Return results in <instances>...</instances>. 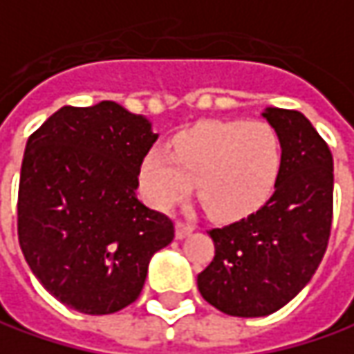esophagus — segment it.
<instances>
[{"label": "esophagus", "mask_w": 354, "mask_h": 354, "mask_svg": "<svg viewBox=\"0 0 354 354\" xmlns=\"http://www.w3.org/2000/svg\"><path fill=\"white\" fill-rule=\"evenodd\" d=\"M192 232H194V225H190V223H186V222H176V238L178 239L188 238Z\"/></svg>", "instance_id": "34e87169"}]
</instances>
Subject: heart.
Wrapping results in <instances>:
<instances>
[{"mask_svg": "<svg viewBox=\"0 0 354 354\" xmlns=\"http://www.w3.org/2000/svg\"><path fill=\"white\" fill-rule=\"evenodd\" d=\"M283 162V142L266 120H207L178 134L170 154L150 150L140 166V190L156 207L186 198L196 182L214 218L234 220L263 206Z\"/></svg>", "mask_w": 354, "mask_h": 354, "instance_id": "obj_1", "label": "heart"}]
</instances>
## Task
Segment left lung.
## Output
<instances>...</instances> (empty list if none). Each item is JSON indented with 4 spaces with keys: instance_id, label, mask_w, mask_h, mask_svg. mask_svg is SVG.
Returning <instances> with one entry per match:
<instances>
[{
    "instance_id": "obj_1",
    "label": "left lung",
    "mask_w": 354,
    "mask_h": 354,
    "mask_svg": "<svg viewBox=\"0 0 354 354\" xmlns=\"http://www.w3.org/2000/svg\"><path fill=\"white\" fill-rule=\"evenodd\" d=\"M283 142L275 190L255 214L209 230L216 254L202 297L232 317H266L293 299L319 268L333 222V154L299 111L263 113Z\"/></svg>"
}]
</instances>
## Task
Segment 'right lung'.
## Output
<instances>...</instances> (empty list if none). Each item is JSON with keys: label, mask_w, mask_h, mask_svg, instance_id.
Here are the masks:
<instances>
[{"label": "right lung", "mask_w": 354, "mask_h": 354, "mask_svg": "<svg viewBox=\"0 0 354 354\" xmlns=\"http://www.w3.org/2000/svg\"><path fill=\"white\" fill-rule=\"evenodd\" d=\"M156 138L148 118L102 100L59 109L27 140L19 245L43 287L79 313L138 299L150 257L174 239L172 220L136 196Z\"/></svg>", "instance_id": "add662e5"}]
</instances>
